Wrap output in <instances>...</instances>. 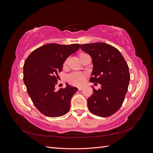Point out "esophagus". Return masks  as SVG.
Masks as SVG:
<instances>
[{
	"label": "esophagus",
	"mask_w": 153,
	"mask_h": 153,
	"mask_svg": "<svg viewBox=\"0 0 153 153\" xmlns=\"http://www.w3.org/2000/svg\"><path fill=\"white\" fill-rule=\"evenodd\" d=\"M83 88H84V86H80V87H78V91H82L83 89Z\"/></svg>",
	"instance_id": "obj_1"
}]
</instances>
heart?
<instances>
[{"label": "heart", "mask_w": 153, "mask_h": 153, "mask_svg": "<svg viewBox=\"0 0 153 153\" xmlns=\"http://www.w3.org/2000/svg\"><path fill=\"white\" fill-rule=\"evenodd\" d=\"M86 53H81L79 55L80 59L83 56V55H85ZM85 78V74L82 73H73L70 74L68 76V82L70 83L71 84L74 85H81L84 82Z\"/></svg>", "instance_id": "heart-1"}]
</instances>
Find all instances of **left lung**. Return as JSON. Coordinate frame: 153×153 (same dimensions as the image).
<instances>
[{
    "label": "left lung",
    "instance_id": "left-lung-1",
    "mask_svg": "<svg viewBox=\"0 0 153 153\" xmlns=\"http://www.w3.org/2000/svg\"><path fill=\"white\" fill-rule=\"evenodd\" d=\"M91 57L93 69L90 82L101 84L87 100L91 112L100 117H108L121 107L130 80L128 64L113 46L104 43L80 45ZM96 85V84H94Z\"/></svg>",
    "mask_w": 153,
    "mask_h": 153
}]
</instances>
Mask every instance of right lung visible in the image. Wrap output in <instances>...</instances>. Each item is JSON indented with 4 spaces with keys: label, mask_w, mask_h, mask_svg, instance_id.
Here are the masks:
<instances>
[{
    "label": "right lung",
    "mask_w": 153,
    "mask_h": 153,
    "mask_svg": "<svg viewBox=\"0 0 153 153\" xmlns=\"http://www.w3.org/2000/svg\"><path fill=\"white\" fill-rule=\"evenodd\" d=\"M79 48V44L49 43L34 50L25 60L24 82L27 92L36 107L46 116H62L70 108L77 88L66 83L64 89L57 91L55 86L63 63Z\"/></svg>",
    "instance_id": "1"
}]
</instances>
